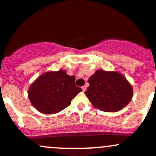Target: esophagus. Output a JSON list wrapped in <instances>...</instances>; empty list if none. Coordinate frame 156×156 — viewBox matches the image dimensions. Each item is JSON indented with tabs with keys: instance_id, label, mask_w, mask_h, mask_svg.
Masks as SVG:
<instances>
[{
	"instance_id": "1",
	"label": "esophagus",
	"mask_w": 156,
	"mask_h": 156,
	"mask_svg": "<svg viewBox=\"0 0 156 156\" xmlns=\"http://www.w3.org/2000/svg\"><path fill=\"white\" fill-rule=\"evenodd\" d=\"M81 88H82V90L84 91V92L86 90H87V87H86V86H83V87Z\"/></svg>"
}]
</instances>
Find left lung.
Returning <instances> with one entry per match:
<instances>
[{
	"label": "left lung",
	"instance_id": "left-lung-1",
	"mask_svg": "<svg viewBox=\"0 0 156 156\" xmlns=\"http://www.w3.org/2000/svg\"><path fill=\"white\" fill-rule=\"evenodd\" d=\"M90 86L84 92L93 106L107 112L122 109L133 97V87L117 71L99 69L88 79Z\"/></svg>",
	"mask_w": 156,
	"mask_h": 156
}]
</instances>
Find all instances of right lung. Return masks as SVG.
<instances>
[{
    "instance_id": "obj_1",
    "label": "right lung",
    "mask_w": 156,
    "mask_h": 156,
    "mask_svg": "<svg viewBox=\"0 0 156 156\" xmlns=\"http://www.w3.org/2000/svg\"><path fill=\"white\" fill-rule=\"evenodd\" d=\"M75 77L66 71H49L38 77L28 90L31 105L41 113L54 114L71 104L81 88L76 87Z\"/></svg>"
}]
</instances>
